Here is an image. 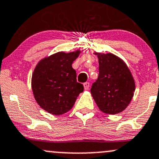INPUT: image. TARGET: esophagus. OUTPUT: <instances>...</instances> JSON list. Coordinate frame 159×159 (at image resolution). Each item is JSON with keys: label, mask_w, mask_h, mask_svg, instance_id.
<instances>
[{"label": "esophagus", "mask_w": 159, "mask_h": 159, "mask_svg": "<svg viewBox=\"0 0 159 159\" xmlns=\"http://www.w3.org/2000/svg\"><path fill=\"white\" fill-rule=\"evenodd\" d=\"M84 90H88L89 88H90V83L85 82L84 84Z\"/></svg>", "instance_id": "obj_1"}]
</instances>
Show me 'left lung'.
Here are the masks:
<instances>
[{
	"instance_id": "1",
	"label": "left lung",
	"mask_w": 159,
	"mask_h": 159,
	"mask_svg": "<svg viewBox=\"0 0 159 159\" xmlns=\"http://www.w3.org/2000/svg\"><path fill=\"white\" fill-rule=\"evenodd\" d=\"M99 60V76L90 89L102 112L115 115L125 110L135 91V82L125 62L112 53H95Z\"/></svg>"
}]
</instances>
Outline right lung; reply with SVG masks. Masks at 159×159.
Returning a JSON list of instances; mask_svg holds the SVG:
<instances>
[{"label":"right lung","instance_id":"right-lung-1","mask_svg":"<svg viewBox=\"0 0 159 159\" xmlns=\"http://www.w3.org/2000/svg\"><path fill=\"white\" fill-rule=\"evenodd\" d=\"M81 51L58 52L45 57L36 66L31 78V88L38 104L48 112L60 116L72 108L77 97L84 91L77 82L71 64Z\"/></svg>","mask_w":159,"mask_h":159}]
</instances>
